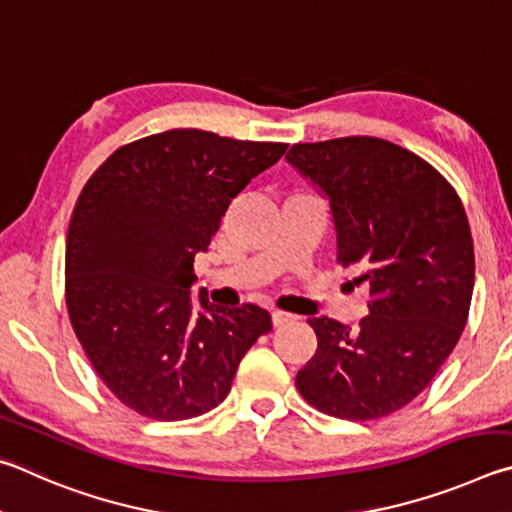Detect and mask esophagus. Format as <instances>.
Listing matches in <instances>:
<instances>
[{"instance_id": "obj_1", "label": "esophagus", "mask_w": 512, "mask_h": 512, "mask_svg": "<svg viewBox=\"0 0 512 512\" xmlns=\"http://www.w3.org/2000/svg\"><path fill=\"white\" fill-rule=\"evenodd\" d=\"M292 319H294V317H292V315H288V312H281V310H274V312H272V324H274V328L290 324Z\"/></svg>"}]
</instances>
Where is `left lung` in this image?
Segmentation results:
<instances>
[{
    "instance_id": "left-lung-1",
    "label": "left lung",
    "mask_w": 512,
    "mask_h": 512,
    "mask_svg": "<svg viewBox=\"0 0 512 512\" xmlns=\"http://www.w3.org/2000/svg\"><path fill=\"white\" fill-rule=\"evenodd\" d=\"M285 159L330 200L337 263L371 294L357 328L308 319L317 353L297 389L328 416H389L432 382L468 321V215L434 166L378 137L294 143Z\"/></svg>"
}]
</instances>
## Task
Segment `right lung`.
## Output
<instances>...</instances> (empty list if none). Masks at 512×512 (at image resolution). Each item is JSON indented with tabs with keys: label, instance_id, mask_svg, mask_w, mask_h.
<instances>
[{
	"label": "right lung",
	"instance_id": "add662e5",
	"mask_svg": "<svg viewBox=\"0 0 512 512\" xmlns=\"http://www.w3.org/2000/svg\"><path fill=\"white\" fill-rule=\"evenodd\" d=\"M288 143L179 128L114 150L71 215L65 297L71 326L125 407L152 420L202 416L227 398L242 357L272 330L247 303L193 308L195 254Z\"/></svg>",
	"mask_w": 512,
	"mask_h": 512
}]
</instances>
